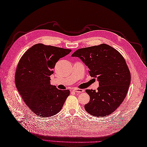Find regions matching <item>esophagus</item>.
<instances>
[{
    "instance_id": "esophagus-1",
    "label": "esophagus",
    "mask_w": 147,
    "mask_h": 147,
    "mask_svg": "<svg viewBox=\"0 0 147 147\" xmlns=\"http://www.w3.org/2000/svg\"><path fill=\"white\" fill-rule=\"evenodd\" d=\"M74 91L76 93H78V94H80V93H82V92H84L85 90H83V89H79V88H74Z\"/></svg>"
}]
</instances>
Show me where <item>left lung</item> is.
Segmentation results:
<instances>
[{
	"instance_id": "left-lung-1",
	"label": "left lung",
	"mask_w": 147,
	"mask_h": 147,
	"mask_svg": "<svg viewBox=\"0 0 147 147\" xmlns=\"http://www.w3.org/2000/svg\"><path fill=\"white\" fill-rule=\"evenodd\" d=\"M71 57H78L89 69L92 77L99 83L97 91L86 90L90 101L85 105L87 112L94 117L112 113L123 102L129 88L130 73L120 53L105 44L78 49Z\"/></svg>"
}]
</instances>
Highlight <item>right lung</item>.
<instances>
[{
	"label": "right lung",
	"instance_id": "1",
	"mask_svg": "<svg viewBox=\"0 0 147 147\" xmlns=\"http://www.w3.org/2000/svg\"><path fill=\"white\" fill-rule=\"evenodd\" d=\"M70 52V49L37 44L20 59L15 76L16 87L26 104L37 115H55L69 95V90H59L51 85L50 76L58 60Z\"/></svg>",
	"mask_w": 147,
	"mask_h": 147
}]
</instances>
